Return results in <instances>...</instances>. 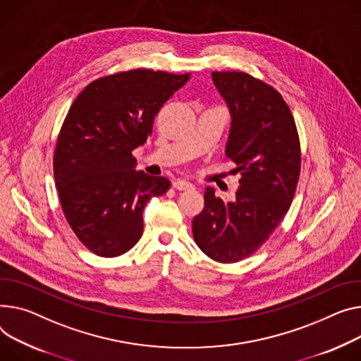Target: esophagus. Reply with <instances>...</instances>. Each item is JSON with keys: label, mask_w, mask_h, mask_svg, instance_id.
<instances>
[{"label": "esophagus", "mask_w": 361, "mask_h": 361, "mask_svg": "<svg viewBox=\"0 0 361 361\" xmlns=\"http://www.w3.org/2000/svg\"><path fill=\"white\" fill-rule=\"evenodd\" d=\"M174 187L177 190H191V188H195V185L191 184L190 181H187V180H177V181H174Z\"/></svg>", "instance_id": "esophagus-1"}]
</instances>
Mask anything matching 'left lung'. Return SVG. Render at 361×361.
<instances>
[{
    "mask_svg": "<svg viewBox=\"0 0 361 361\" xmlns=\"http://www.w3.org/2000/svg\"><path fill=\"white\" fill-rule=\"evenodd\" d=\"M231 114L225 154L241 174L233 202L207 187L193 219L199 248L218 262L255 252L290 207L300 173L295 118L280 92L245 72H212Z\"/></svg>",
    "mask_w": 361,
    "mask_h": 361,
    "instance_id": "8db88e82",
    "label": "left lung"
}]
</instances>
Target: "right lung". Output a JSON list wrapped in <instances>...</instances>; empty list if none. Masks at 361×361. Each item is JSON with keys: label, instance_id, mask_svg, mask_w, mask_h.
I'll use <instances>...</instances> for the list:
<instances>
[{"label": "right lung", "instance_id": "add662e5", "mask_svg": "<svg viewBox=\"0 0 361 361\" xmlns=\"http://www.w3.org/2000/svg\"><path fill=\"white\" fill-rule=\"evenodd\" d=\"M190 74L133 69L88 84L61 128L54 174L65 218L100 257L128 252L143 232L147 203L171 183L136 171L132 151L147 142L154 118Z\"/></svg>", "mask_w": 361, "mask_h": 361}]
</instances>
